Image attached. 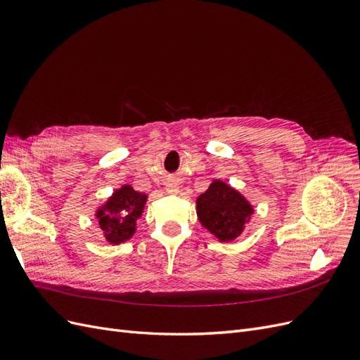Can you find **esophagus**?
<instances>
[{"mask_svg": "<svg viewBox=\"0 0 360 360\" xmlns=\"http://www.w3.org/2000/svg\"><path fill=\"white\" fill-rule=\"evenodd\" d=\"M177 189H179L177 184H174V183L167 184V191H168L169 193H176V192H177Z\"/></svg>", "mask_w": 360, "mask_h": 360, "instance_id": "esophagus-1", "label": "esophagus"}]
</instances>
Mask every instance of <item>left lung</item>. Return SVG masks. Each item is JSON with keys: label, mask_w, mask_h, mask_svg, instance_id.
I'll use <instances>...</instances> for the list:
<instances>
[{"label": "left lung", "mask_w": 360, "mask_h": 360, "mask_svg": "<svg viewBox=\"0 0 360 360\" xmlns=\"http://www.w3.org/2000/svg\"><path fill=\"white\" fill-rule=\"evenodd\" d=\"M200 222L221 242L234 240L240 236L252 207L226 183L214 180L197 200Z\"/></svg>", "instance_id": "left-lung-1"}]
</instances>
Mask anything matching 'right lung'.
I'll return each instance as SVG.
<instances>
[{
    "label": "right lung",
    "mask_w": 360,
    "mask_h": 360,
    "mask_svg": "<svg viewBox=\"0 0 360 360\" xmlns=\"http://www.w3.org/2000/svg\"><path fill=\"white\" fill-rule=\"evenodd\" d=\"M146 201L147 197L144 193H139L130 186H123L114 192L112 197L97 212V219L108 240L118 245L134 236Z\"/></svg>",
    "instance_id": "add662e5"
}]
</instances>
